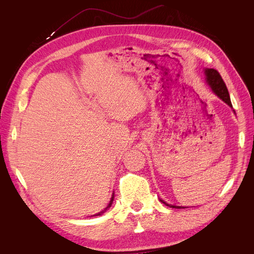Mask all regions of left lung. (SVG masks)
I'll return each instance as SVG.
<instances>
[{"instance_id": "8db88e82", "label": "left lung", "mask_w": 254, "mask_h": 254, "mask_svg": "<svg viewBox=\"0 0 254 254\" xmlns=\"http://www.w3.org/2000/svg\"><path fill=\"white\" fill-rule=\"evenodd\" d=\"M204 72H205V76H206V81L210 84V87L214 91V93L216 94L218 97H220L222 101H224L226 104H228L230 107H232V103H231V99H230L227 86H226L224 79H222V77L220 76V74L218 73V71L214 70V68H206ZM162 202L165 203L167 206L175 207V209H179L180 207L177 205L167 204L164 201H162Z\"/></svg>"}]
</instances>
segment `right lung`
I'll list each match as a JSON object with an SVG mask.
<instances>
[{
    "instance_id": "1",
    "label": "right lung",
    "mask_w": 254,
    "mask_h": 254,
    "mask_svg": "<svg viewBox=\"0 0 254 254\" xmlns=\"http://www.w3.org/2000/svg\"><path fill=\"white\" fill-rule=\"evenodd\" d=\"M113 198H114V196L112 195V198H111V200H110V202H109V204H108V206H107L106 207V209L104 210V211H102V212H99V213H97V214H95V215H93V216H99V215H102L103 213H105L107 210H108L109 209V207L111 206V204H112V202H113Z\"/></svg>"
}]
</instances>
